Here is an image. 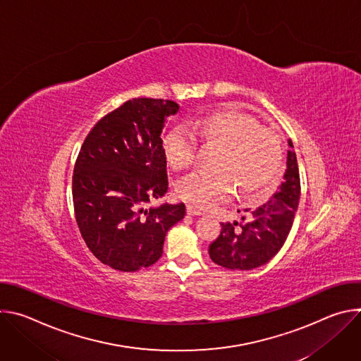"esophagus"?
<instances>
[{
	"instance_id": "obj_1",
	"label": "esophagus",
	"mask_w": 361,
	"mask_h": 361,
	"mask_svg": "<svg viewBox=\"0 0 361 361\" xmlns=\"http://www.w3.org/2000/svg\"><path fill=\"white\" fill-rule=\"evenodd\" d=\"M187 213H188L190 216H201V214H202V212H201L200 209H197L195 205H191V204L187 205Z\"/></svg>"
}]
</instances>
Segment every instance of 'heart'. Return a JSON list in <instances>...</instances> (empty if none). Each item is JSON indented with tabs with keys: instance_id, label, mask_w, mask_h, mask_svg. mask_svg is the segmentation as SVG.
Returning a JSON list of instances; mask_svg holds the SVG:
<instances>
[{
	"instance_id": "heart-1",
	"label": "heart",
	"mask_w": 361,
	"mask_h": 361,
	"mask_svg": "<svg viewBox=\"0 0 361 361\" xmlns=\"http://www.w3.org/2000/svg\"><path fill=\"white\" fill-rule=\"evenodd\" d=\"M190 126L204 140L220 144L221 149L214 161L216 171H194L178 180L176 190L180 198L207 209L226 201L234 187L243 200L273 188L281 166V145L274 133L234 110H217ZM193 133L180 126L166 135L164 154L174 170H185L194 163L197 137Z\"/></svg>"
}]
</instances>
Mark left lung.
Wrapping results in <instances>:
<instances>
[{
  "label": "left lung",
  "instance_id": "8db88e82",
  "mask_svg": "<svg viewBox=\"0 0 361 361\" xmlns=\"http://www.w3.org/2000/svg\"><path fill=\"white\" fill-rule=\"evenodd\" d=\"M288 145L293 148L291 140ZM298 200V164L295 152L290 149L279 190L260 207L247 209L241 223H221V233L209 248L212 260L230 270H252L270 262L287 240Z\"/></svg>",
  "mask_w": 361,
  "mask_h": 361
}]
</instances>
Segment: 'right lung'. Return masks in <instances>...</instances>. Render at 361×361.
<instances>
[{"instance_id":"1","label":"right lung","mask_w":361,"mask_h":361,"mask_svg":"<svg viewBox=\"0 0 361 361\" xmlns=\"http://www.w3.org/2000/svg\"><path fill=\"white\" fill-rule=\"evenodd\" d=\"M178 109L171 99H128L91 128L78 152L75 221L90 251L114 270L152 266L167 231L184 219L183 202L145 210L169 190L161 133Z\"/></svg>"}]
</instances>
